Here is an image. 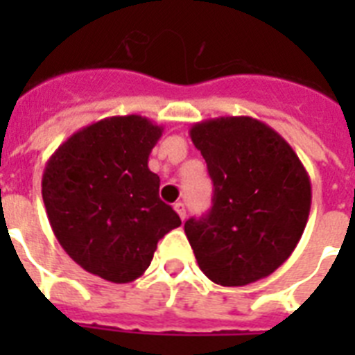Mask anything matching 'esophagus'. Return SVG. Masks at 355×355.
Masks as SVG:
<instances>
[{"instance_id": "1", "label": "esophagus", "mask_w": 355, "mask_h": 355, "mask_svg": "<svg viewBox=\"0 0 355 355\" xmlns=\"http://www.w3.org/2000/svg\"><path fill=\"white\" fill-rule=\"evenodd\" d=\"M175 210H177V214L184 221V219H186V205H184V202H177V205H175Z\"/></svg>"}]
</instances>
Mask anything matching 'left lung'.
Wrapping results in <instances>:
<instances>
[{
	"label": "left lung",
	"mask_w": 355,
	"mask_h": 355,
	"mask_svg": "<svg viewBox=\"0 0 355 355\" xmlns=\"http://www.w3.org/2000/svg\"><path fill=\"white\" fill-rule=\"evenodd\" d=\"M214 182V206L184 232L200 270L225 287L272 275L302 237L311 182L293 147L248 116L205 119L189 128Z\"/></svg>",
	"instance_id": "8db88e82"
}]
</instances>
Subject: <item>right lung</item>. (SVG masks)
Listing matches in <instances>:
<instances>
[{
    "label": "right lung",
    "instance_id": "obj_1",
    "mask_svg": "<svg viewBox=\"0 0 355 355\" xmlns=\"http://www.w3.org/2000/svg\"><path fill=\"white\" fill-rule=\"evenodd\" d=\"M162 132L136 114L105 118L71 134L44 169L42 199L60 247L114 284L144 275L158 241L180 227L147 166Z\"/></svg>",
    "mask_w": 355,
    "mask_h": 355
}]
</instances>
